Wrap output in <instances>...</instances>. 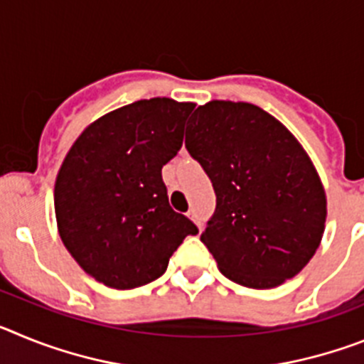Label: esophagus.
Returning <instances> with one entry per match:
<instances>
[{"mask_svg": "<svg viewBox=\"0 0 364 364\" xmlns=\"http://www.w3.org/2000/svg\"><path fill=\"white\" fill-rule=\"evenodd\" d=\"M188 217L191 218L193 222H195V224H197L198 228H202V224H200V218H198V215H197V211L195 210H191V211H188Z\"/></svg>", "mask_w": 364, "mask_h": 364, "instance_id": "obj_1", "label": "esophagus"}]
</instances>
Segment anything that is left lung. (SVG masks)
<instances>
[{"label": "left lung", "mask_w": 364, "mask_h": 364, "mask_svg": "<svg viewBox=\"0 0 364 364\" xmlns=\"http://www.w3.org/2000/svg\"><path fill=\"white\" fill-rule=\"evenodd\" d=\"M186 149L217 195L200 240L218 269L257 290L295 277L326 222L324 188L297 138L257 105L213 100L195 111Z\"/></svg>", "instance_id": "left-lung-1"}]
</instances>
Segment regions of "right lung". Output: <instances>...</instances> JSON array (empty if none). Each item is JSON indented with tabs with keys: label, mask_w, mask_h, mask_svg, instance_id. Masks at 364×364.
<instances>
[{
	"label": "right lung",
	"mask_w": 364,
	"mask_h": 364,
	"mask_svg": "<svg viewBox=\"0 0 364 364\" xmlns=\"http://www.w3.org/2000/svg\"><path fill=\"white\" fill-rule=\"evenodd\" d=\"M191 102L138 100L92 122L54 186L58 231L85 273L131 290L159 279L198 228L167 200L162 167L184 140Z\"/></svg>",
	"instance_id": "1"
}]
</instances>
